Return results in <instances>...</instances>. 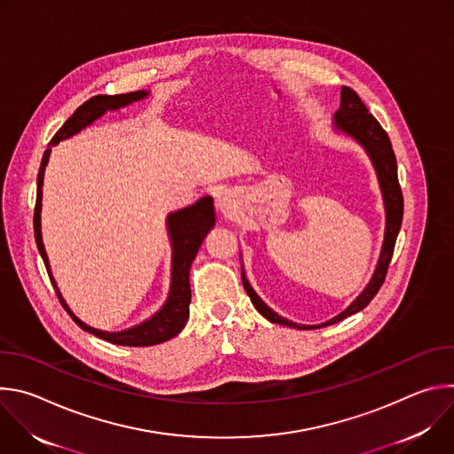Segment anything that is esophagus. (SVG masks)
Returning a JSON list of instances; mask_svg holds the SVG:
<instances>
[{"label":"esophagus","mask_w":454,"mask_h":454,"mask_svg":"<svg viewBox=\"0 0 454 454\" xmlns=\"http://www.w3.org/2000/svg\"><path fill=\"white\" fill-rule=\"evenodd\" d=\"M215 207L221 212H228V208H230L228 196H224V193H217V196H215Z\"/></svg>","instance_id":"esophagus-1"}]
</instances>
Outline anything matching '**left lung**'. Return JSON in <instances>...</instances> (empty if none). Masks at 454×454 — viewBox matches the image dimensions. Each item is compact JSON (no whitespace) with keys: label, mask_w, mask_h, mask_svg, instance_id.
<instances>
[{"label":"left lung","mask_w":454,"mask_h":454,"mask_svg":"<svg viewBox=\"0 0 454 454\" xmlns=\"http://www.w3.org/2000/svg\"><path fill=\"white\" fill-rule=\"evenodd\" d=\"M334 129L350 138H354L368 154L377 179H379V186L382 192V201H384V212H386V228H384V240H382V247H380V254L379 261L375 266V271L368 282V286L364 287V291L338 316H334L333 319L319 323V325H300V323L289 321L282 316H278L273 309H270L261 296H258L253 287L249 286L244 268H242V286L251 300V303L254 305V309L261 312L266 319H270L271 323H278V325H287L298 331H310V329H321L333 325V323H338L341 319H345L347 316H352L356 312H359L361 309H364L372 298L377 294V291L380 289L386 273H387V266H390L392 254H394V247H395V240L403 224V212H404V200H403V192H401V184H399V177H397V160L392 149V142L387 138L386 131L380 127V123L375 120L373 114L368 113L366 106L363 104V100L359 98V95L343 86L341 88V104L340 109L334 114Z\"/></svg>","instance_id":"1"}]
</instances>
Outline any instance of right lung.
I'll use <instances>...</instances> for the list:
<instances>
[{
	"label": "right lung",
	"instance_id": "obj_1",
	"mask_svg": "<svg viewBox=\"0 0 454 454\" xmlns=\"http://www.w3.org/2000/svg\"><path fill=\"white\" fill-rule=\"evenodd\" d=\"M149 95V91H133V93H125V95H97L91 97L90 100H86L81 107H77V111L64 121V125L55 133V137L50 142V147L57 145L60 140L72 138L74 135H77L79 131H82L84 127L91 125L97 118H100L106 111H114L120 107H125L129 104H133L137 100H142ZM46 149L41 160V167H39V174H37V200H35V210H34V233H35V244L37 249L43 256V262L46 266L48 277L53 284V289L59 296V301L62 303V307L67 309V312L72 316V319L77 323V325L104 340L109 341L113 345H123V347H151V345H158L163 341H168L170 338L177 336L184 323L188 319V307H190V282H188V275H190V266L196 258L207 233L215 226V214H214V200L210 196L200 200L198 203H193L192 207H186L183 210H177L174 214H170L167 217V230H168V237H170V244H172V277H170V291H168V298L163 303V307L151 316L149 319H145L140 325H135L127 331H120V333H106V331H98L93 329L90 325H86L84 321H81L72 309L68 307V303L64 301L62 294L59 293V287L51 277L50 271V262H48V254L44 251V244H43V237H41V201H43V177H44V168L50 158L51 149Z\"/></svg>",
	"mask_w": 454,
	"mask_h": 454
}]
</instances>
